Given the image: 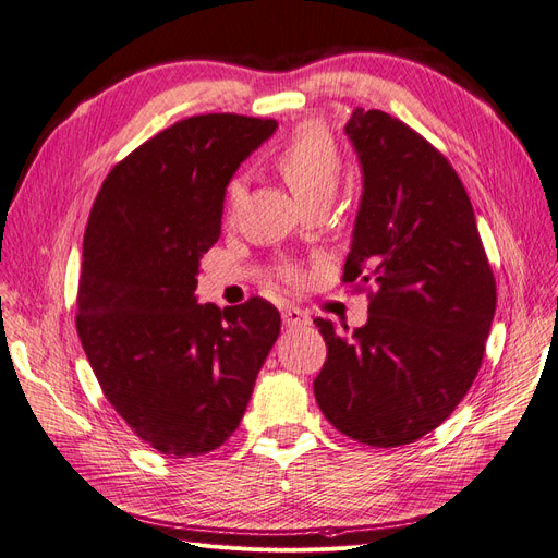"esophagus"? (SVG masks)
I'll return each instance as SVG.
<instances>
[{"label": "esophagus", "instance_id": "34e87169", "mask_svg": "<svg viewBox=\"0 0 558 558\" xmlns=\"http://www.w3.org/2000/svg\"><path fill=\"white\" fill-rule=\"evenodd\" d=\"M281 318H283V326L286 328H305L312 324V318L307 312H302L300 307H286L281 312Z\"/></svg>", "mask_w": 558, "mask_h": 558}]
</instances>
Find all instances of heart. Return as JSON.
<instances>
[{"label":"heart","instance_id":"heart-1","mask_svg":"<svg viewBox=\"0 0 558 558\" xmlns=\"http://www.w3.org/2000/svg\"><path fill=\"white\" fill-rule=\"evenodd\" d=\"M275 172L289 185V191L302 205V209L314 205H330L342 177V156L330 130L320 123H302L295 128L272 156ZM244 193V181L232 177L226 185V211L232 214L240 205ZM286 281H298L300 272L286 265L279 269Z\"/></svg>","mask_w":558,"mask_h":558}]
</instances>
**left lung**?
<instances>
[{"instance_id": "obj_1", "label": "left lung", "mask_w": 558, "mask_h": 558, "mask_svg": "<svg viewBox=\"0 0 558 558\" xmlns=\"http://www.w3.org/2000/svg\"><path fill=\"white\" fill-rule=\"evenodd\" d=\"M344 132L363 167V197L342 281L367 286L369 316L349 337L314 318L328 347L314 396L351 440L400 447L440 426L475 381L496 279L470 197L440 150L379 109H356Z\"/></svg>"}]
</instances>
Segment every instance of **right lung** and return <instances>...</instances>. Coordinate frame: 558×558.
Returning a JSON list of instances; mask_svg holds the SVG:
<instances>
[{
    "label": "right lung",
    "instance_id": "obj_1",
    "mask_svg": "<svg viewBox=\"0 0 558 558\" xmlns=\"http://www.w3.org/2000/svg\"><path fill=\"white\" fill-rule=\"evenodd\" d=\"M275 118L202 113L118 162L83 234L76 330L111 408L160 453L185 459L238 430L277 342L272 302H195L199 258L221 238L226 185Z\"/></svg>",
    "mask_w": 558,
    "mask_h": 558
}]
</instances>
